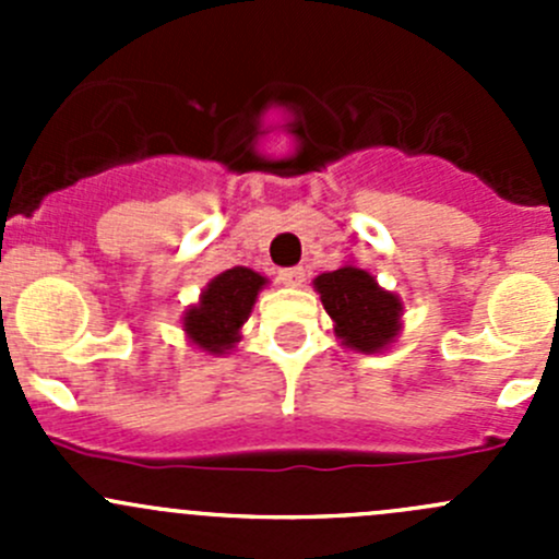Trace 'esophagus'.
<instances>
[{
    "instance_id": "34e87169",
    "label": "esophagus",
    "mask_w": 559,
    "mask_h": 559,
    "mask_svg": "<svg viewBox=\"0 0 559 559\" xmlns=\"http://www.w3.org/2000/svg\"><path fill=\"white\" fill-rule=\"evenodd\" d=\"M306 281V270L302 267H284L278 270V284L284 286H302Z\"/></svg>"
}]
</instances>
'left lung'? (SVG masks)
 I'll list each match as a JSON object with an SVG mask.
<instances>
[{
  "label": "left lung",
  "mask_w": 559,
  "mask_h": 559,
  "mask_svg": "<svg viewBox=\"0 0 559 559\" xmlns=\"http://www.w3.org/2000/svg\"><path fill=\"white\" fill-rule=\"evenodd\" d=\"M321 306L335 321V335L352 352H384L400 332L403 302L397 295L381 289L379 281L362 267L343 264L313 281Z\"/></svg>",
  "instance_id": "left-lung-1"
}]
</instances>
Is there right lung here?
I'll list each match as a JSON object with an SVG mask.
<instances>
[{"mask_svg": "<svg viewBox=\"0 0 559 559\" xmlns=\"http://www.w3.org/2000/svg\"><path fill=\"white\" fill-rule=\"evenodd\" d=\"M267 278L248 267L218 273L202 289L200 302L183 313V332L197 348L207 354H227L240 341V326L251 316L259 289Z\"/></svg>", "mask_w": 559, "mask_h": 559, "instance_id": "right-lung-1", "label": "right lung"}]
</instances>
